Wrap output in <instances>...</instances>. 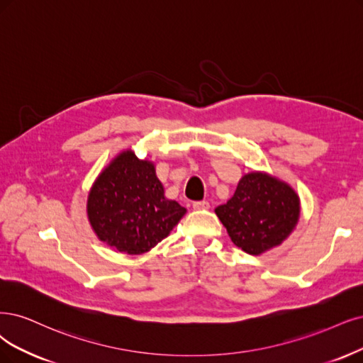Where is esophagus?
I'll return each instance as SVG.
<instances>
[{
  "mask_svg": "<svg viewBox=\"0 0 363 363\" xmlns=\"http://www.w3.org/2000/svg\"><path fill=\"white\" fill-rule=\"evenodd\" d=\"M193 208H194L196 211L209 209V202H206V200H200V202H193Z\"/></svg>",
  "mask_w": 363,
  "mask_h": 363,
  "instance_id": "34e87169",
  "label": "esophagus"
}]
</instances>
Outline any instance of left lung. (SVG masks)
I'll return each mask as SVG.
<instances>
[{
    "instance_id": "8db88e82",
    "label": "left lung",
    "mask_w": 363,
    "mask_h": 363,
    "mask_svg": "<svg viewBox=\"0 0 363 363\" xmlns=\"http://www.w3.org/2000/svg\"><path fill=\"white\" fill-rule=\"evenodd\" d=\"M232 242L259 256L283 244L301 216L299 196L291 186L263 172H251L239 181L229 202L216 208Z\"/></svg>"
}]
</instances>
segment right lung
Returning <instances> with one entry per match:
<instances>
[{
	"label": "right lung",
	"instance_id": "obj_1",
	"mask_svg": "<svg viewBox=\"0 0 363 363\" xmlns=\"http://www.w3.org/2000/svg\"><path fill=\"white\" fill-rule=\"evenodd\" d=\"M186 209L164 197L152 161L118 154L92 184L86 213L94 233L119 252L143 254L161 242Z\"/></svg>",
	"mask_w": 363,
	"mask_h": 363
}]
</instances>
